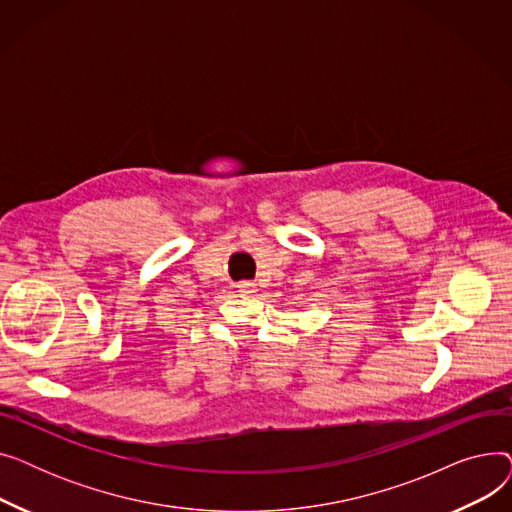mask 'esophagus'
<instances>
[{"label": "esophagus", "instance_id": "esophagus-1", "mask_svg": "<svg viewBox=\"0 0 512 512\" xmlns=\"http://www.w3.org/2000/svg\"><path fill=\"white\" fill-rule=\"evenodd\" d=\"M238 288H240L242 294H253L255 292V284L253 282H242Z\"/></svg>", "mask_w": 512, "mask_h": 512}]
</instances>
